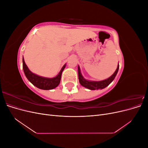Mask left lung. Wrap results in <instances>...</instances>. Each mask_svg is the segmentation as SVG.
<instances>
[{"instance_id":"obj_1","label":"left lung","mask_w":148,"mask_h":148,"mask_svg":"<svg viewBox=\"0 0 148 148\" xmlns=\"http://www.w3.org/2000/svg\"><path fill=\"white\" fill-rule=\"evenodd\" d=\"M119 69V64L117 66V68L115 71V72L112 75L106 79L102 80V81H91V80H88L85 79L81 73L79 66H78V79L80 84L83 87L87 89H90V90H96V89H102L107 87L109 84H110L113 82V80L115 78L117 75Z\"/></svg>"}]
</instances>
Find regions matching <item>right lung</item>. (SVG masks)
<instances>
[{"label": "right lung", "mask_w": 148, "mask_h": 148, "mask_svg": "<svg viewBox=\"0 0 148 148\" xmlns=\"http://www.w3.org/2000/svg\"><path fill=\"white\" fill-rule=\"evenodd\" d=\"M65 66L66 64L63 66L60 72L56 77L53 78L43 77L41 76H39L36 74L33 73L32 71H31L28 69V66L26 65L24 58L23 57V69L26 77L34 86L39 89H44V90H50V89H54L59 86L60 82L62 71L65 68Z\"/></svg>", "instance_id": "1"}]
</instances>
